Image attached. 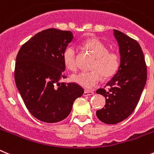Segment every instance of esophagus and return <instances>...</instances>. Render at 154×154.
<instances>
[{"instance_id":"1","label":"esophagus","mask_w":154,"mask_h":154,"mask_svg":"<svg viewBox=\"0 0 154 154\" xmlns=\"http://www.w3.org/2000/svg\"><path fill=\"white\" fill-rule=\"evenodd\" d=\"M94 94V92L92 91L85 90L84 92V96H91V95Z\"/></svg>"}]
</instances>
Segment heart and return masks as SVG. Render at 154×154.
<instances>
[{"mask_svg": "<svg viewBox=\"0 0 154 154\" xmlns=\"http://www.w3.org/2000/svg\"><path fill=\"white\" fill-rule=\"evenodd\" d=\"M84 47L94 57L95 61L91 72H82L71 76L72 81L87 89L93 88L101 81L102 76L105 79L112 77L119 67L120 59L118 54L113 51H108V48L97 38L86 41ZM77 51L74 47H69L63 54V60L66 66L71 71L77 69L76 61Z\"/></svg>", "mask_w": 154, "mask_h": 154, "instance_id": "heart-1", "label": "heart"}]
</instances>
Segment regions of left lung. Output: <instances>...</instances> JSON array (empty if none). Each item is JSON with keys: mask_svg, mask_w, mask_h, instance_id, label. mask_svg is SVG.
Instances as JSON below:
<instances>
[{"mask_svg": "<svg viewBox=\"0 0 154 154\" xmlns=\"http://www.w3.org/2000/svg\"><path fill=\"white\" fill-rule=\"evenodd\" d=\"M119 47L120 66L106 86L97 94L106 98V104L96 112L97 118L106 124H116L128 118L140 100L147 82V66L140 45L134 39L113 29ZM105 86V87H106Z\"/></svg>", "mask_w": 154, "mask_h": 154, "instance_id": "obj_1", "label": "left lung"}]
</instances>
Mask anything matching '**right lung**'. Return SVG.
Returning a JSON list of instances; mask_svg holds the SVG:
<instances>
[{"label":"right lung","mask_w":154,"mask_h":154,"mask_svg":"<svg viewBox=\"0 0 154 154\" xmlns=\"http://www.w3.org/2000/svg\"><path fill=\"white\" fill-rule=\"evenodd\" d=\"M72 38L70 31L45 29L23 45L17 54L16 85L29 112L42 122L63 120L84 93L79 85L60 82L66 78L63 54Z\"/></svg>","instance_id":"add662e5"}]
</instances>
